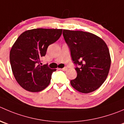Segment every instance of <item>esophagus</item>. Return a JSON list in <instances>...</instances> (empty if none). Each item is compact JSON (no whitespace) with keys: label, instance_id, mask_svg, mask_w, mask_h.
<instances>
[{"label":"esophagus","instance_id":"1","mask_svg":"<svg viewBox=\"0 0 124 124\" xmlns=\"http://www.w3.org/2000/svg\"><path fill=\"white\" fill-rule=\"evenodd\" d=\"M67 67H65V68H61V70H62V71H67Z\"/></svg>","mask_w":124,"mask_h":124}]
</instances>
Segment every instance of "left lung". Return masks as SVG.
<instances>
[{"label": "left lung", "instance_id": "1", "mask_svg": "<svg viewBox=\"0 0 124 124\" xmlns=\"http://www.w3.org/2000/svg\"><path fill=\"white\" fill-rule=\"evenodd\" d=\"M76 67L77 77L70 81L77 91L89 93L99 88L106 80L111 65L108 48L98 36L82 31L63 30Z\"/></svg>", "mask_w": 124, "mask_h": 124}]
</instances>
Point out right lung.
I'll list each match as a JSON object with an SVG mask.
<instances>
[{
  "label": "right lung",
  "instance_id": "add662e5",
  "mask_svg": "<svg viewBox=\"0 0 124 124\" xmlns=\"http://www.w3.org/2000/svg\"><path fill=\"white\" fill-rule=\"evenodd\" d=\"M62 29L36 28L22 33L12 46L9 60L18 84L31 92H39L48 86L56 69L39 64L48 46L57 40Z\"/></svg>",
  "mask_w": 124,
  "mask_h": 124
}]
</instances>
